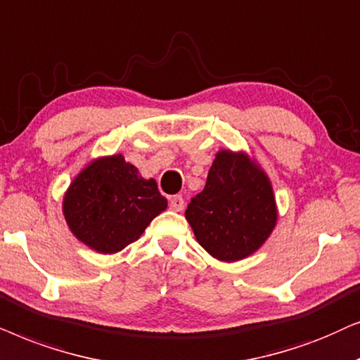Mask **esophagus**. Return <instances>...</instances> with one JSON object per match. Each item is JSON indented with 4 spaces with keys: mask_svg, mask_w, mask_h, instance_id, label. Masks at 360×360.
<instances>
[{
    "mask_svg": "<svg viewBox=\"0 0 360 360\" xmlns=\"http://www.w3.org/2000/svg\"><path fill=\"white\" fill-rule=\"evenodd\" d=\"M184 199L183 195H172V198L169 199V209L174 210V212H181V210L184 209Z\"/></svg>",
    "mask_w": 360,
    "mask_h": 360,
    "instance_id": "esophagus-1",
    "label": "esophagus"
}]
</instances>
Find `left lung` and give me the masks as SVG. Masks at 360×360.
Masks as SVG:
<instances>
[{"instance_id":"1","label":"left lung","mask_w":360,"mask_h":360,"mask_svg":"<svg viewBox=\"0 0 360 360\" xmlns=\"http://www.w3.org/2000/svg\"><path fill=\"white\" fill-rule=\"evenodd\" d=\"M186 219L210 255L222 262L242 260L263 245L276 224L270 181L243 153L219 151Z\"/></svg>"}]
</instances>
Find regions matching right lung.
<instances>
[{
	"instance_id": "add662e5",
	"label": "right lung",
	"mask_w": 360,
	"mask_h": 360,
	"mask_svg": "<svg viewBox=\"0 0 360 360\" xmlns=\"http://www.w3.org/2000/svg\"><path fill=\"white\" fill-rule=\"evenodd\" d=\"M167 207L155 179H143L122 155L90 162L64 198L72 233L100 253L123 250Z\"/></svg>"
}]
</instances>
